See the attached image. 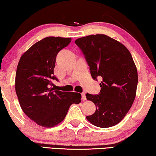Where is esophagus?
I'll return each instance as SVG.
<instances>
[{
    "mask_svg": "<svg viewBox=\"0 0 156 156\" xmlns=\"http://www.w3.org/2000/svg\"><path fill=\"white\" fill-rule=\"evenodd\" d=\"M81 99H82L83 100H85L86 99V95H85V93H81Z\"/></svg>",
    "mask_w": 156,
    "mask_h": 156,
    "instance_id": "esophagus-1",
    "label": "esophagus"
}]
</instances>
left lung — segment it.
Masks as SVG:
<instances>
[{"label":"left lung","instance_id":"1","mask_svg":"<svg viewBox=\"0 0 156 156\" xmlns=\"http://www.w3.org/2000/svg\"><path fill=\"white\" fill-rule=\"evenodd\" d=\"M75 44L84 55L92 78L102 79L98 95L86 93L96 110L86 119L99 128H109L122 121L135 100L137 70L128 49L106 35L78 38Z\"/></svg>","mask_w":156,"mask_h":156}]
</instances>
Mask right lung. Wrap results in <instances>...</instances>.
Segmentation results:
<instances>
[{
    "label": "right lung",
    "mask_w": 156,
    "mask_h": 156,
    "mask_svg": "<svg viewBox=\"0 0 156 156\" xmlns=\"http://www.w3.org/2000/svg\"><path fill=\"white\" fill-rule=\"evenodd\" d=\"M71 40L60 37L40 40L21 56L16 68L15 90L21 109L37 125L45 128L58 125L72 104L81 102L80 93L49 88L52 80L58 81L54 73L57 54Z\"/></svg>",
    "instance_id": "add662e5"
}]
</instances>
